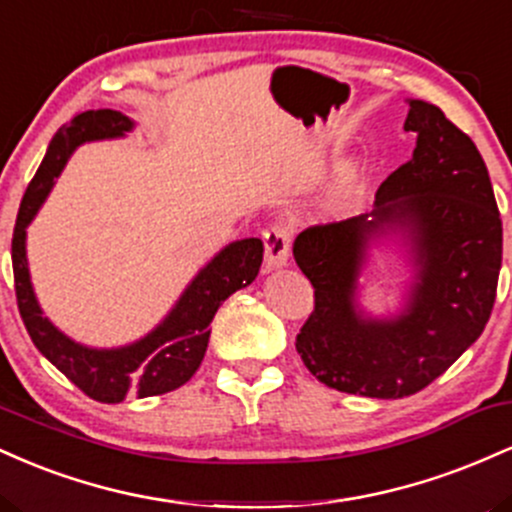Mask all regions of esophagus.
I'll return each instance as SVG.
<instances>
[{
    "mask_svg": "<svg viewBox=\"0 0 512 512\" xmlns=\"http://www.w3.org/2000/svg\"><path fill=\"white\" fill-rule=\"evenodd\" d=\"M291 252V231L286 223H274L264 231V262L269 269L281 267L289 260Z\"/></svg>",
    "mask_w": 512,
    "mask_h": 512,
    "instance_id": "1",
    "label": "esophagus"
}]
</instances>
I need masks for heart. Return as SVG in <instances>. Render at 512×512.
I'll return each mask as SVG.
<instances>
[{"label": "heart", "mask_w": 512, "mask_h": 512, "mask_svg": "<svg viewBox=\"0 0 512 512\" xmlns=\"http://www.w3.org/2000/svg\"><path fill=\"white\" fill-rule=\"evenodd\" d=\"M351 178V173H346V180H349Z\"/></svg>", "instance_id": "b5f03b06"}]
</instances>
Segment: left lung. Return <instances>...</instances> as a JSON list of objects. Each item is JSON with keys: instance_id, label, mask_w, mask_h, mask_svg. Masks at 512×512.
I'll return each instance as SVG.
<instances>
[{"instance_id": "8db88e82", "label": "left lung", "mask_w": 512, "mask_h": 512, "mask_svg": "<svg viewBox=\"0 0 512 512\" xmlns=\"http://www.w3.org/2000/svg\"><path fill=\"white\" fill-rule=\"evenodd\" d=\"M414 156L375 192L370 214L317 223L293 243L315 289L296 337L305 368L339 392L399 399L424 390L484 332L496 301L503 223L484 158L443 110L411 101L404 122ZM407 227L415 243V293L397 321H363L353 308L365 243Z\"/></svg>"}]
</instances>
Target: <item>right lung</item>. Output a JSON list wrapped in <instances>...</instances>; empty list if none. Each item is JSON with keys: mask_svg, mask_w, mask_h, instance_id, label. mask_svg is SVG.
Returning <instances> with one entry per match:
<instances>
[{"mask_svg": "<svg viewBox=\"0 0 512 512\" xmlns=\"http://www.w3.org/2000/svg\"><path fill=\"white\" fill-rule=\"evenodd\" d=\"M129 129H132V122L110 108L86 110V113L74 115L69 125L57 129L48 154L21 199L14 238H11L16 303H19L21 320L33 344L84 395L105 404H117L129 395H163L185 385L202 363L209 344V322L214 320L219 305L231 293L255 281L264 255L260 238H245L223 248L187 286L163 325H158L149 337L132 346L113 351L86 349L55 330L48 317L40 313L31 289L26 264V226L33 221L35 211L48 197L52 182L60 175L76 146L93 142V139L122 137Z\"/></svg>", "mask_w": 512, "mask_h": 512, "instance_id": "obj_1", "label": "right lung"}]
</instances>
